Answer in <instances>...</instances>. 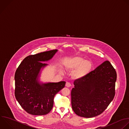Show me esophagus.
Wrapping results in <instances>:
<instances>
[{"instance_id":"1","label":"esophagus","mask_w":129,"mask_h":129,"mask_svg":"<svg viewBox=\"0 0 129 129\" xmlns=\"http://www.w3.org/2000/svg\"><path fill=\"white\" fill-rule=\"evenodd\" d=\"M71 83L69 82H66V86L67 87H71Z\"/></svg>"}]
</instances>
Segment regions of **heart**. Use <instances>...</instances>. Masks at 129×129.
Segmentation results:
<instances>
[{
  "label": "heart",
  "instance_id": "heart-1",
  "mask_svg": "<svg viewBox=\"0 0 129 129\" xmlns=\"http://www.w3.org/2000/svg\"><path fill=\"white\" fill-rule=\"evenodd\" d=\"M92 63L85 61L81 57H74L68 61L66 64V68L70 71L76 69L74 73L76 78H80L86 75L92 68Z\"/></svg>",
  "mask_w": 129,
  "mask_h": 129
}]
</instances>
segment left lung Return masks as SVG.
<instances>
[{
  "label": "left lung",
  "instance_id": "8db88e82",
  "mask_svg": "<svg viewBox=\"0 0 129 129\" xmlns=\"http://www.w3.org/2000/svg\"><path fill=\"white\" fill-rule=\"evenodd\" d=\"M116 72L108 61L82 78L74 80L71 92L74 112L90 118L101 114L115 96Z\"/></svg>",
  "mask_w": 129,
  "mask_h": 129
}]
</instances>
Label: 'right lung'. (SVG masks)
<instances>
[{
    "mask_svg": "<svg viewBox=\"0 0 129 129\" xmlns=\"http://www.w3.org/2000/svg\"><path fill=\"white\" fill-rule=\"evenodd\" d=\"M57 52L53 50L26 57L15 74V97L21 106L28 113L42 115L53 108L55 96L64 87L65 81L40 84L37 81L42 63L50 60Z\"/></svg>",
    "mask_w": 129,
    "mask_h": 129,
    "instance_id": "obj_1",
    "label": "right lung"
}]
</instances>
